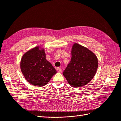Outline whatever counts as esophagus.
Wrapping results in <instances>:
<instances>
[{"label":"esophagus","instance_id":"esophagus-1","mask_svg":"<svg viewBox=\"0 0 121 121\" xmlns=\"http://www.w3.org/2000/svg\"><path fill=\"white\" fill-rule=\"evenodd\" d=\"M57 71L59 72H62V69L60 68H59V67H58V68H57Z\"/></svg>","mask_w":121,"mask_h":121}]
</instances>
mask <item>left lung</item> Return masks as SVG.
Returning a JSON list of instances; mask_svg holds the SVG:
<instances>
[{
  "label": "left lung",
  "mask_w": 121,
  "mask_h": 121,
  "mask_svg": "<svg viewBox=\"0 0 121 121\" xmlns=\"http://www.w3.org/2000/svg\"><path fill=\"white\" fill-rule=\"evenodd\" d=\"M98 66V59L93 52L74 43L71 49V61L63 74L72 87H81L92 80Z\"/></svg>",
  "instance_id": "8db88e82"
}]
</instances>
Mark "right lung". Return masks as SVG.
Masks as SVG:
<instances>
[{
  "label": "right lung",
  "mask_w": 121,
  "mask_h": 121,
  "mask_svg": "<svg viewBox=\"0 0 121 121\" xmlns=\"http://www.w3.org/2000/svg\"><path fill=\"white\" fill-rule=\"evenodd\" d=\"M20 68L26 80L33 86L42 87L49 82L57 71L46 59L44 48L37 46L24 54Z\"/></svg>",
  "instance_id": "1"
}]
</instances>
